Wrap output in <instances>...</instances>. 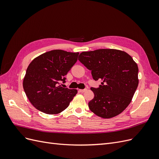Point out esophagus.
Returning <instances> with one entry per match:
<instances>
[{
	"label": "esophagus",
	"instance_id": "34e87169",
	"mask_svg": "<svg viewBox=\"0 0 159 159\" xmlns=\"http://www.w3.org/2000/svg\"><path fill=\"white\" fill-rule=\"evenodd\" d=\"M80 92H81V93H84V92H85V91H87V89H80L79 90Z\"/></svg>",
	"mask_w": 159,
	"mask_h": 159
}]
</instances>
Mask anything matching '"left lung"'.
I'll return each instance as SVG.
<instances>
[{"label":"left lung","instance_id":"obj_1","mask_svg":"<svg viewBox=\"0 0 159 159\" xmlns=\"http://www.w3.org/2000/svg\"><path fill=\"white\" fill-rule=\"evenodd\" d=\"M78 60L103 82L91 88L94 98L88 103L98 116L109 119L123 112L131 103L139 84L138 66L127 53L115 49L83 52Z\"/></svg>","mask_w":159,"mask_h":159}]
</instances>
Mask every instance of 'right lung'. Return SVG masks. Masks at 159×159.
<instances>
[{
	"mask_svg": "<svg viewBox=\"0 0 159 159\" xmlns=\"http://www.w3.org/2000/svg\"><path fill=\"white\" fill-rule=\"evenodd\" d=\"M79 52L61 50L47 52L34 59L23 80V88L34 107L54 115L63 111L78 93L77 89L61 87L65 75L78 60Z\"/></svg>",
	"mask_w": 159,
	"mask_h": 159,
	"instance_id": "1",
	"label": "right lung"
}]
</instances>
